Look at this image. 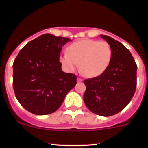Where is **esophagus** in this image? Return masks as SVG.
<instances>
[{"mask_svg": "<svg viewBox=\"0 0 148 148\" xmlns=\"http://www.w3.org/2000/svg\"><path fill=\"white\" fill-rule=\"evenodd\" d=\"M82 81H83V79H82V78H77V82H82Z\"/></svg>", "mask_w": 148, "mask_h": 148, "instance_id": "1", "label": "esophagus"}]
</instances>
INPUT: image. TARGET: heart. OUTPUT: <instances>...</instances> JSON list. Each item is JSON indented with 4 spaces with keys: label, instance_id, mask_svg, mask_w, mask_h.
Masks as SVG:
<instances>
[{
    "label": "heart",
    "instance_id": "b5f03b06",
    "mask_svg": "<svg viewBox=\"0 0 148 148\" xmlns=\"http://www.w3.org/2000/svg\"><path fill=\"white\" fill-rule=\"evenodd\" d=\"M113 51L105 41L83 39L70 44L67 53L60 56L59 61L65 70L72 72L79 64L84 75L97 77L105 72L110 64Z\"/></svg>",
    "mask_w": 148,
    "mask_h": 148
}]
</instances>
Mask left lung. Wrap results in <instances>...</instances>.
<instances>
[{"instance_id":"obj_1","label":"left lung","mask_w":148,"mask_h":148,"mask_svg":"<svg viewBox=\"0 0 148 148\" xmlns=\"http://www.w3.org/2000/svg\"><path fill=\"white\" fill-rule=\"evenodd\" d=\"M101 37L110 46V64L101 75L84 81V101L92 113L110 116L119 113L131 101L136 88L137 65L130 52L108 35Z\"/></svg>"}]
</instances>
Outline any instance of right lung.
Listing matches in <instances>:
<instances>
[{"label":"right lung","mask_w":148,"mask_h":148,"mask_svg":"<svg viewBox=\"0 0 148 148\" xmlns=\"http://www.w3.org/2000/svg\"><path fill=\"white\" fill-rule=\"evenodd\" d=\"M70 38L44 34L27 43L13 63V89L18 101L30 113H54L76 84V75L64 73L59 61Z\"/></svg>","instance_id":"1"}]
</instances>
